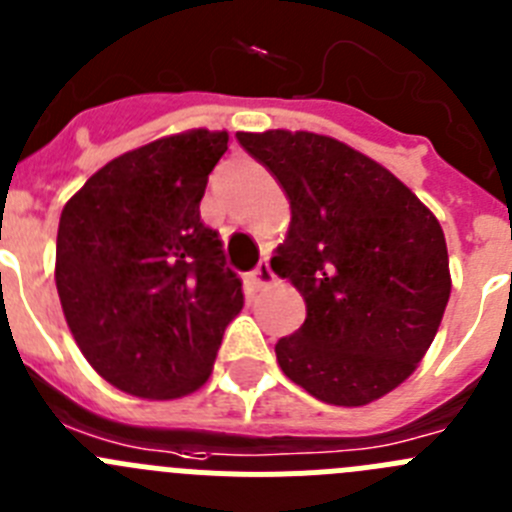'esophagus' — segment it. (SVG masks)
Returning a JSON list of instances; mask_svg holds the SVG:
<instances>
[{
  "instance_id": "34e87169",
  "label": "esophagus",
  "mask_w": 512,
  "mask_h": 512,
  "mask_svg": "<svg viewBox=\"0 0 512 512\" xmlns=\"http://www.w3.org/2000/svg\"><path fill=\"white\" fill-rule=\"evenodd\" d=\"M271 281H274V271H271V266H269V261H259V264H256V269L251 271V284L256 289H261V287H266V284H271Z\"/></svg>"
}]
</instances>
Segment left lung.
Here are the masks:
<instances>
[{
  "instance_id": "1",
  "label": "left lung",
  "mask_w": 512,
  "mask_h": 512,
  "mask_svg": "<svg viewBox=\"0 0 512 512\" xmlns=\"http://www.w3.org/2000/svg\"><path fill=\"white\" fill-rule=\"evenodd\" d=\"M289 205L271 269L307 304L276 342L287 378L325 403L365 406L416 370L447 309V241L439 220L396 175L312 131H238Z\"/></svg>"
}]
</instances>
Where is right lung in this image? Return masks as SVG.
<instances>
[{"mask_svg":"<svg viewBox=\"0 0 512 512\" xmlns=\"http://www.w3.org/2000/svg\"><path fill=\"white\" fill-rule=\"evenodd\" d=\"M225 131L190 129L111 159L65 203L55 284L88 363L119 391L180 398L208 381L241 312L236 271L200 220Z\"/></svg>","mask_w":512,"mask_h":512,"instance_id":"add662e5","label":"right lung"}]
</instances>
